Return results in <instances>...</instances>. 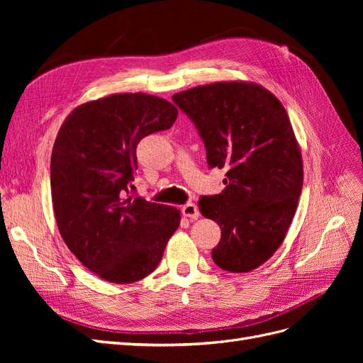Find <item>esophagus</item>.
<instances>
[{
  "instance_id": "obj_1",
  "label": "esophagus",
  "mask_w": 363,
  "mask_h": 363,
  "mask_svg": "<svg viewBox=\"0 0 363 363\" xmlns=\"http://www.w3.org/2000/svg\"><path fill=\"white\" fill-rule=\"evenodd\" d=\"M182 213H183V216L192 219V221H194V219H199V216H200L199 207H196L194 203L184 204V206L182 207Z\"/></svg>"
}]
</instances>
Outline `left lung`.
<instances>
[{
    "instance_id": "8db88e82",
    "label": "left lung",
    "mask_w": 363,
    "mask_h": 363,
    "mask_svg": "<svg viewBox=\"0 0 363 363\" xmlns=\"http://www.w3.org/2000/svg\"><path fill=\"white\" fill-rule=\"evenodd\" d=\"M172 101L199 131L208 168L225 169V189L199 201L221 228L212 259L230 272L256 269L281 245L303 189L288 113L269 91L244 82L192 87Z\"/></svg>"
}]
</instances>
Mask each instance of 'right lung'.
<instances>
[{
    "label": "right lung",
    "instance_id": "1",
    "mask_svg": "<svg viewBox=\"0 0 363 363\" xmlns=\"http://www.w3.org/2000/svg\"><path fill=\"white\" fill-rule=\"evenodd\" d=\"M177 108L145 94H118L77 107L51 155L52 207L65 244L98 277L133 283L162 260L180 224L175 207L130 196L136 148L168 130Z\"/></svg>",
    "mask_w": 363,
    "mask_h": 363
}]
</instances>
